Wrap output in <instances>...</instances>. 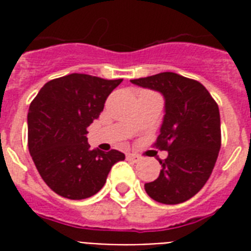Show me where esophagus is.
<instances>
[{"label":"esophagus","instance_id":"1","mask_svg":"<svg viewBox=\"0 0 251 251\" xmlns=\"http://www.w3.org/2000/svg\"><path fill=\"white\" fill-rule=\"evenodd\" d=\"M126 157H127V160L133 161V163H138V161L142 160V157L139 155H137V153H129Z\"/></svg>","mask_w":251,"mask_h":251}]
</instances>
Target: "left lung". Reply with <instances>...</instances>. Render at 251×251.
I'll use <instances>...</instances> for the list:
<instances>
[{"mask_svg":"<svg viewBox=\"0 0 251 251\" xmlns=\"http://www.w3.org/2000/svg\"><path fill=\"white\" fill-rule=\"evenodd\" d=\"M131 83L160 92L165 114L156 139L168 151L155 181L145 183L146 193L159 203L178 204L198 193L218 159L222 146L220 113L206 87L176 73L131 79Z\"/></svg>","mask_w":251,"mask_h":251,"instance_id":"left-lung-1","label":"left lung"}]
</instances>
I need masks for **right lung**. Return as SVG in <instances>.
Returning <instances> with one entry per match:
<instances>
[{"instance_id": "add662e5", "label": "right lung", "mask_w": 251, "mask_h": 251, "mask_svg": "<svg viewBox=\"0 0 251 251\" xmlns=\"http://www.w3.org/2000/svg\"><path fill=\"white\" fill-rule=\"evenodd\" d=\"M121 82L74 73L49 80L31 102L29 153L56 194L74 201L90 198L104 186L110 168L125 159L117 150H91L87 142V127Z\"/></svg>"}]
</instances>
